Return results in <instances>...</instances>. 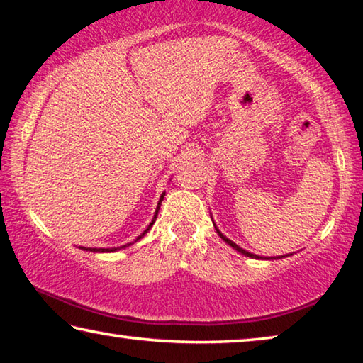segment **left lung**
Instances as JSON below:
<instances>
[{
  "mask_svg": "<svg viewBox=\"0 0 363 363\" xmlns=\"http://www.w3.org/2000/svg\"><path fill=\"white\" fill-rule=\"evenodd\" d=\"M214 224V223H213ZM214 229H216V232H218V235L223 238V240L227 243V245H230V247L233 248V250H237L238 253H242V255H245V256H248V257H253V259H280V257H286V256H290V255H285V256H275V257H261V256H257V255H253V253H250V251H247V250H243V248H240L238 247L237 243H233L232 240H229V238H227L225 235H223V232H220L218 227H216V224H214Z\"/></svg>",
  "mask_w": 363,
  "mask_h": 363,
  "instance_id": "obj_1",
  "label": "left lung"
}]
</instances>
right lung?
Masks as SVG:
<instances>
[{"label":"right lung","instance_id":"add662e5","mask_svg":"<svg viewBox=\"0 0 363 363\" xmlns=\"http://www.w3.org/2000/svg\"><path fill=\"white\" fill-rule=\"evenodd\" d=\"M163 199H164V192L160 195V200H158V205H157V210H155V214H153V218H152V223L147 225V229L140 233V235L136 238V240L134 242H131V243H126V245H121V247H116V248H84V247H82V250H84V251H91V253H112V251H118V250H121V248H126V247H131L133 243H136V242H139L140 238H143L147 232H149L150 229H152V225H153V223H155L157 220V216H158V210H160V205H162V201H163Z\"/></svg>","mask_w":363,"mask_h":363}]
</instances>
